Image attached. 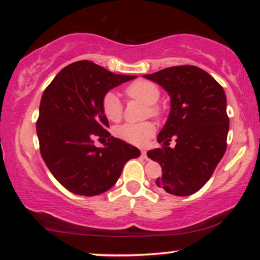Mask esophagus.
I'll return each instance as SVG.
<instances>
[{
  "instance_id": "1",
  "label": "esophagus",
  "mask_w": 260,
  "mask_h": 260,
  "mask_svg": "<svg viewBox=\"0 0 260 260\" xmlns=\"http://www.w3.org/2000/svg\"><path fill=\"white\" fill-rule=\"evenodd\" d=\"M142 156L144 157V159H148V156H147V151H145V150H142Z\"/></svg>"
}]
</instances>
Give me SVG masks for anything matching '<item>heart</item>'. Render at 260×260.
Instances as JSON below:
<instances>
[{
    "instance_id": "b5f03b06",
    "label": "heart",
    "mask_w": 260,
    "mask_h": 260,
    "mask_svg": "<svg viewBox=\"0 0 260 260\" xmlns=\"http://www.w3.org/2000/svg\"><path fill=\"white\" fill-rule=\"evenodd\" d=\"M126 94L132 99L142 101L148 105L147 115H160L159 106L155 104L160 98V89L156 84L149 80H136L126 88ZM103 111L107 120L117 122L122 117V105L117 95L113 91L106 92L103 99ZM116 136L124 142L134 145H144L148 140L154 136L155 126L151 122H142V123H124L116 128Z\"/></svg>"
}]
</instances>
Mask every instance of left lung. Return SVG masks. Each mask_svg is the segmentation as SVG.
Returning <instances> with one entry per match:
<instances>
[{
    "label": "left lung",
    "mask_w": 260,
    "mask_h": 260,
    "mask_svg": "<svg viewBox=\"0 0 260 260\" xmlns=\"http://www.w3.org/2000/svg\"><path fill=\"white\" fill-rule=\"evenodd\" d=\"M143 77L165 89L171 104L168 121L157 134L162 147L147 153L162 169L157 187L178 197L193 194L207 183L225 154L229 132L225 91L196 66H176ZM171 138L176 142L175 148L168 147Z\"/></svg>",
    "instance_id": "obj_1"
}]
</instances>
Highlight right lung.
I'll return each mask as SVG.
<instances>
[{"mask_svg": "<svg viewBox=\"0 0 260 260\" xmlns=\"http://www.w3.org/2000/svg\"><path fill=\"white\" fill-rule=\"evenodd\" d=\"M137 76L115 74L90 61L68 64L45 89L37 133L41 156L53 177L70 192L98 196L118 180L139 149L106 131L103 99L109 90ZM108 138L104 148L93 138Z\"/></svg>", "mask_w": 260, "mask_h": 260, "instance_id": "add662e5", "label": "right lung"}]
</instances>
